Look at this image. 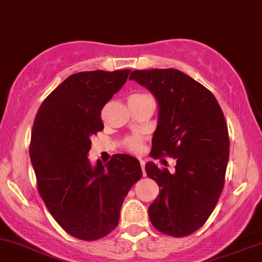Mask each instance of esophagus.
<instances>
[{
	"label": "esophagus",
	"instance_id": "esophagus-1",
	"mask_svg": "<svg viewBox=\"0 0 262 262\" xmlns=\"http://www.w3.org/2000/svg\"><path fill=\"white\" fill-rule=\"evenodd\" d=\"M140 164H141V167H142V171H143V176L146 175V172H144V166H146V163H144V160H140Z\"/></svg>",
	"mask_w": 262,
	"mask_h": 262
}]
</instances>
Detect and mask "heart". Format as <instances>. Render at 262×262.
<instances>
[{"mask_svg": "<svg viewBox=\"0 0 262 262\" xmlns=\"http://www.w3.org/2000/svg\"><path fill=\"white\" fill-rule=\"evenodd\" d=\"M122 147L131 153H141L144 148V137L141 135H131L124 138Z\"/></svg>", "mask_w": 262, "mask_h": 262, "instance_id": "1", "label": "heart"}]
</instances>
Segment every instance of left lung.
Returning a JSON list of instances; mask_svg holds the SVG:
<instances>
[{"instance_id": "1", "label": "left lung", "mask_w": 262, "mask_h": 262, "mask_svg": "<svg viewBox=\"0 0 262 262\" xmlns=\"http://www.w3.org/2000/svg\"><path fill=\"white\" fill-rule=\"evenodd\" d=\"M153 93L159 120L150 157L176 159L175 172L146 164L159 194L148 209L150 222L171 237H186L205 224L225 186L230 137L220 104L206 87L177 69L134 70Z\"/></svg>"}]
</instances>
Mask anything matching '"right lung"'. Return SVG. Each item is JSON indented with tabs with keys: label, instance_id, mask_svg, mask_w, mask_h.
<instances>
[{
	"label": "right lung",
	"instance_id": "1",
	"mask_svg": "<svg viewBox=\"0 0 262 262\" xmlns=\"http://www.w3.org/2000/svg\"><path fill=\"white\" fill-rule=\"evenodd\" d=\"M130 69L76 73L46 97L32 126L30 159L42 200L57 224L81 241H97L118 226L128 190L142 177L140 161L114 154L92 167L91 137L103 130V106Z\"/></svg>",
	"mask_w": 262,
	"mask_h": 262
}]
</instances>
